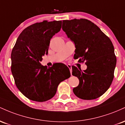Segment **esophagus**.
<instances>
[{"label": "esophagus", "mask_w": 125, "mask_h": 125, "mask_svg": "<svg viewBox=\"0 0 125 125\" xmlns=\"http://www.w3.org/2000/svg\"><path fill=\"white\" fill-rule=\"evenodd\" d=\"M67 66L68 67V68L69 69L70 72H71V73L72 74V66L71 64H67Z\"/></svg>", "instance_id": "esophagus-1"}]
</instances>
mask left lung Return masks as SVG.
<instances>
[{
	"label": "left lung",
	"instance_id": "1",
	"mask_svg": "<svg viewBox=\"0 0 125 125\" xmlns=\"http://www.w3.org/2000/svg\"><path fill=\"white\" fill-rule=\"evenodd\" d=\"M62 29L75 45L74 59L79 58L87 65L83 71L72 67V75L79 80L73 92L82 99H95L107 91L114 77L116 58L112 43L97 26L85 19L63 21Z\"/></svg>",
	"mask_w": 125,
	"mask_h": 125
}]
</instances>
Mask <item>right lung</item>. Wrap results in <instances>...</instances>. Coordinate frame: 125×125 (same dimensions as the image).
<instances>
[{"label":"right lung","mask_w":125,"mask_h":125,"mask_svg":"<svg viewBox=\"0 0 125 125\" xmlns=\"http://www.w3.org/2000/svg\"><path fill=\"white\" fill-rule=\"evenodd\" d=\"M61 21L33 24L19 36L11 53V71L21 92L33 101L44 102L55 95L59 84L71 76L62 73L57 65L48 67L41 63L42 56L48 53L50 41L59 32Z\"/></svg>","instance_id":"1"}]
</instances>
